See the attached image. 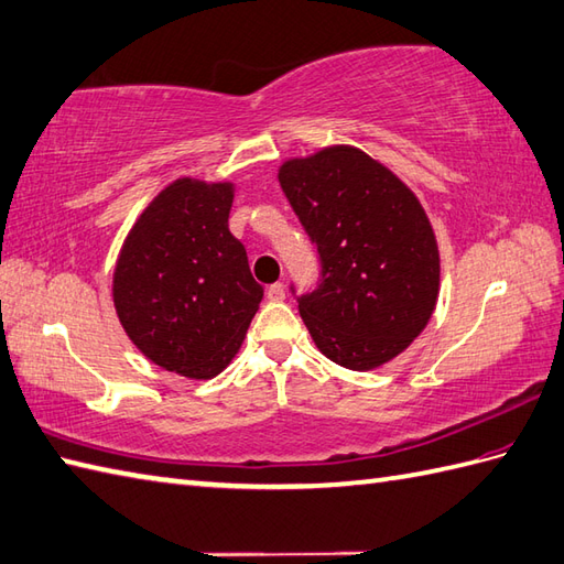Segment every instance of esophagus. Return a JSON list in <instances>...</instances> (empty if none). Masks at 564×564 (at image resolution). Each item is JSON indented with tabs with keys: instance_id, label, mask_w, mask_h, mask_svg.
Returning <instances> with one entry per match:
<instances>
[{
	"instance_id": "34e87169",
	"label": "esophagus",
	"mask_w": 564,
	"mask_h": 564,
	"mask_svg": "<svg viewBox=\"0 0 564 564\" xmlns=\"http://www.w3.org/2000/svg\"><path fill=\"white\" fill-rule=\"evenodd\" d=\"M268 299L270 302H282L284 299V284L282 282H274L268 286Z\"/></svg>"
}]
</instances>
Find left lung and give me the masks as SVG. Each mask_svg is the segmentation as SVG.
I'll return each instance as SVG.
<instances>
[{"label":"left lung","instance_id":"left-lung-1","mask_svg":"<svg viewBox=\"0 0 564 564\" xmlns=\"http://www.w3.org/2000/svg\"><path fill=\"white\" fill-rule=\"evenodd\" d=\"M280 185L321 256L318 286L299 296L316 347L352 371L391 361L440 296V248L420 199L347 144L284 161Z\"/></svg>","mask_w":564,"mask_h":564}]
</instances>
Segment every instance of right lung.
Segmentation results:
<instances>
[{
	"instance_id": "right-lung-1",
	"label": "right lung",
	"mask_w": 564,
	"mask_h": 564,
	"mask_svg": "<svg viewBox=\"0 0 564 564\" xmlns=\"http://www.w3.org/2000/svg\"><path fill=\"white\" fill-rule=\"evenodd\" d=\"M234 183L178 178L134 221L112 272V304L140 352L166 371L212 379L262 302L229 231Z\"/></svg>"
}]
</instances>
